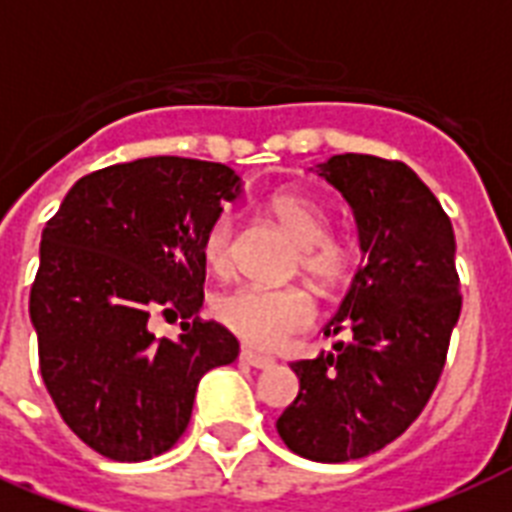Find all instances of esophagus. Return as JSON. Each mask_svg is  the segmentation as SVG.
<instances>
[{
	"label": "esophagus",
	"mask_w": 512,
	"mask_h": 512,
	"mask_svg": "<svg viewBox=\"0 0 512 512\" xmlns=\"http://www.w3.org/2000/svg\"><path fill=\"white\" fill-rule=\"evenodd\" d=\"M239 358L244 361V364L255 366V369H268V366H273L271 356H263V353H255V350H249V348H241Z\"/></svg>",
	"instance_id": "1"
}]
</instances>
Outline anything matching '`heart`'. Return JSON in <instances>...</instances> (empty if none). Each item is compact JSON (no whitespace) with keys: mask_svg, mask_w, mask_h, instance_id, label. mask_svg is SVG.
I'll list each match as a JSON object with an SVG mask.
<instances>
[{"mask_svg":"<svg viewBox=\"0 0 512 512\" xmlns=\"http://www.w3.org/2000/svg\"><path fill=\"white\" fill-rule=\"evenodd\" d=\"M268 212L292 239L300 244V263L313 281L324 287L340 284L358 260L356 247L345 239L329 236L332 215L316 196L300 191L276 193ZM201 255L215 273L231 268L233 215L220 212L209 223ZM215 316L225 329L260 350H276L303 329L311 327L316 305L300 287H236L215 300Z\"/></svg>","mask_w":512,"mask_h":512,"instance_id":"b5f03b06","label":"heart"}]
</instances>
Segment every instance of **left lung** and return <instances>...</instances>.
<instances>
[{
  "instance_id": "left-lung-1",
  "label": "left lung",
  "mask_w": 512,
  "mask_h": 512,
  "mask_svg": "<svg viewBox=\"0 0 512 512\" xmlns=\"http://www.w3.org/2000/svg\"><path fill=\"white\" fill-rule=\"evenodd\" d=\"M348 201L364 265L324 337L348 342L295 361L300 393L276 422L281 441L313 462L380 452L425 409L460 319L454 231L406 164L340 154L316 164Z\"/></svg>"
}]
</instances>
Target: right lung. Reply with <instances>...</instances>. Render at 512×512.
<instances>
[{"label": "right lung", "instance_id": "obj_1", "mask_svg": "<svg viewBox=\"0 0 512 512\" xmlns=\"http://www.w3.org/2000/svg\"><path fill=\"white\" fill-rule=\"evenodd\" d=\"M239 193L225 164L148 156L76 180L44 225L28 300L39 369L68 428L108 460L172 449L201 377L239 356L228 329L196 316L201 241ZM154 312L189 321L175 341L156 338Z\"/></svg>", "mask_w": 512, "mask_h": 512}]
</instances>
